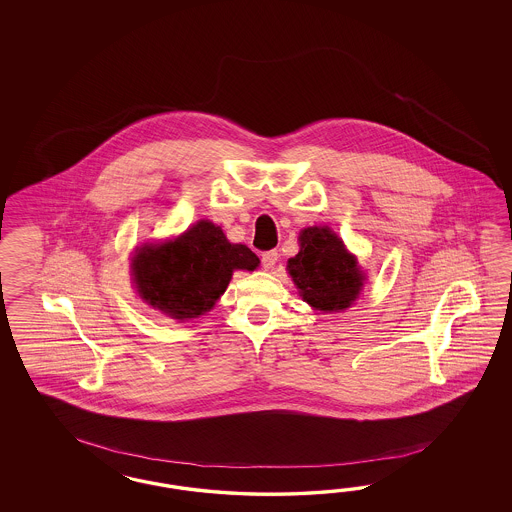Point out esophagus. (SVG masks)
<instances>
[{
	"label": "esophagus",
	"instance_id": "34e87169",
	"mask_svg": "<svg viewBox=\"0 0 512 512\" xmlns=\"http://www.w3.org/2000/svg\"><path fill=\"white\" fill-rule=\"evenodd\" d=\"M279 253L276 249H270V251H264L261 255V263H263L264 270H270L274 264L278 263Z\"/></svg>",
	"mask_w": 512,
	"mask_h": 512
}]
</instances>
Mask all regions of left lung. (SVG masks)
<instances>
[{
  "label": "left lung",
  "mask_w": 512,
  "mask_h": 512,
  "mask_svg": "<svg viewBox=\"0 0 512 512\" xmlns=\"http://www.w3.org/2000/svg\"><path fill=\"white\" fill-rule=\"evenodd\" d=\"M298 240L300 251L287 268L302 298L319 311L349 308L364 281L357 259L328 227H308Z\"/></svg>",
  "instance_id": "obj_1"
}]
</instances>
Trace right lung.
<instances>
[{
  "label": "right lung",
  "instance_id": "1",
  "mask_svg": "<svg viewBox=\"0 0 512 512\" xmlns=\"http://www.w3.org/2000/svg\"><path fill=\"white\" fill-rule=\"evenodd\" d=\"M259 257L227 242L210 221H199L176 240L137 249L133 279L139 295L172 319L186 321L212 310L234 270H255Z\"/></svg>",
  "mask_w": 512,
  "mask_h": 512
}]
</instances>
